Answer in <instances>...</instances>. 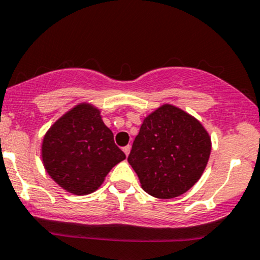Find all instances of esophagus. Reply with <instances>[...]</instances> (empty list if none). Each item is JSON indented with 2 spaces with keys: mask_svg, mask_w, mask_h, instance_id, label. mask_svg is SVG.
Instances as JSON below:
<instances>
[{
  "mask_svg": "<svg viewBox=\"0 0 260 260\" xmlns=\"http://www.w3.org/2000/svg\"><path fill=\"white\" fill-rule=\"evenodd\" d=\"M123 152L125 153V156H128V154H129V152H131V146L128 145V146L123 147Z\"/></svg>",
  "mask_w": 260,
  "mask_h": 260,
  "instance_id": "esophagus-1",
  "label": "esophagus"
}]
</instances>
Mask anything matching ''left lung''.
<instances>
[{
	"instance_id": "8db88e82",
	"label": "left lung",
	"mask_w": 260,
	"mask_h": 260,
	"mask_svg": "<svg viewBox=\"0 0 260 260\" xmlns=\"http://www.w3.org/2000/svg\"><path fill=\"white\" fill-rule=\"evenodd\" d=\"M210 152L204 125L182 109L164 104L143 119L128 162L147 193L174 199L200 180Z\"/></svg>"
}]
</instances>
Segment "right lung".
<instances>
[{
  "mask_svg": "<svg viewBox=\"0 0 260 260\" xmlns=\"http://www.w3.org/2000/svg\"><path fill=\"white\" fill-rule=\"evenodd\" d=\"M41 157L49 176L65 191L80 196L98 190L125 154L114 143L101 111L93 104L80 103L49 128Z\"/></svg>",
  "mask_w": 260,
  "mask_h": 260,
  "instance_id": "add662e5",
  "label": "right lung"
}]
</instances>
